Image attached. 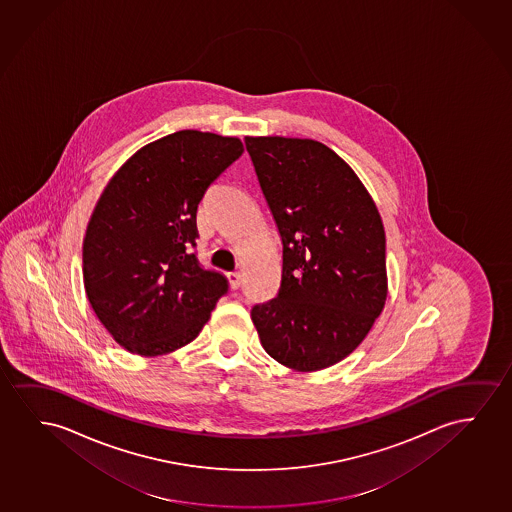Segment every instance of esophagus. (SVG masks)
Wrapping results in <instances>:
<instances>
[{
	"mask_svg": "<svg viewBox=\"0 0 512 512\" xmlns=\"http://www.w3.org/2000/svg\"><path fill=\"white\" fill-rule=\"evenodd\" d=\"M227 278H229L230 287L232 289L236 290L241 287V273H237V271H234V273H229L227 275Z\"/></svg>",
	"mask_w": 512,
	"mask_h": 512,
	"instance_id": "obj_1",
	"label": "esophagus"
}]
</instances>
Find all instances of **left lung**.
I'll return each mask as SVG.
<instances>
[{
  "label": "left lung",
  "instance_id": "obj_1",
  "mask_svg": "<svg viewBox=\"0 0 512 512\" xmlns=\"http://www.w3.org/2000/svg\"><path fill=\"white\" fill-rule=\"evenodd\" d=\"M245 144L283 245L280 290L253 306V324L278 363L324 370L354 352L384 310V225L356 172L322 142Z\"/></svg>",
  "mask_w": 512,
  "mask_h": 512
}]
</instances>
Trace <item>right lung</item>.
<instances>
[{
    "instance_id": "add662e5",
    "label": "right lung",
    "mask_w": 512,
    "mask_h": 512,
    "mask_svg": "<svg viewBox=\"0 0 512 512\" xmlns=\"http://www.w3.org/2000/svg\"><path fill=\"white\" fill-rule=\"evenodd\" d=\"M236 137L181 130L139 149L105 186L82 245L89 304L121 347L163 356L197 338L229 280L193 252L197 208L243 155Z\"/></svg>"
}]
</instances>
